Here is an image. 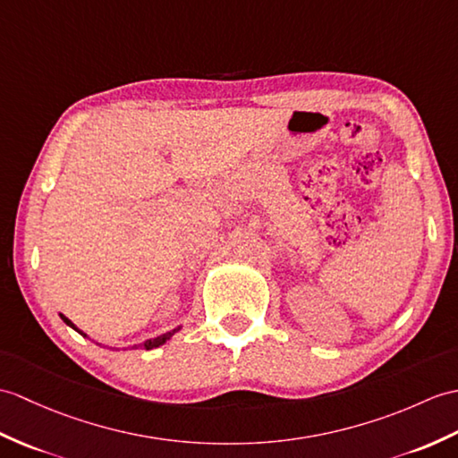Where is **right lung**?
Instances as JSON below:
<instances>
[{
  "label": "right lung",
  "mask_w": 458,
  "mask_h": 458,
  "mask_svg": "<svg viewBox=\"0 0 458 458\" xmlns=\"http://www.w3.org/2000/svg\"><path fill=\"white\" fill-rule=\"evenodd\" d=\"M60 318H62V320H64V322H66V324H68L70 327H73V329H76V332H78V334H81V335L85 337V334L81 332V329H80V327H76V326H73V324H72V322L68 320V318H66V316H62V314H60ZM177 332H179V327L172 329V332H165V334H162V335H157V337H154V339H148V342H144V344H142L140 347H144V349H154V347H159V345H164V344L167 342V339H169V337H172L174 334H177Z\"/></svg>",
  "instance_id": "obj_1"
}]
</instances>
